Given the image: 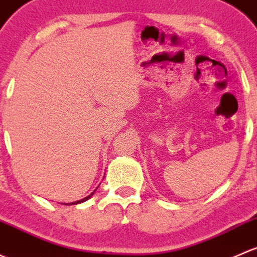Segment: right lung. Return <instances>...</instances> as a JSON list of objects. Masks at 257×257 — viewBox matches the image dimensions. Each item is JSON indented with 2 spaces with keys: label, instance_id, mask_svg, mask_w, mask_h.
Listing matches in <instances>:
<instances>
[{
  "label": "right lung",
  "instance_id": "1",
  "mask_svg": "<svg viewBox=\"0 0 257 257\" xmlns=\"http://www.w3.org/2000/svg\"><path fill=\"white\" fill-rule=\"evenodd\" d=\"M97 188H99V187H97ZM97 188H96V189H97ZM96 189H95V190H96ZM95 190H94V192H92V193H91V194H89V195H88V197H85V198H84V199H80V200H76V202H73V203H67V205H68V204H79V203H83V202H86V200H88V199H90V198H91V197H92V195H94ZM64 204H65V203H64Z\"/></svg>",
  "mask_w": 257,
  "mask_h": 257
}]
</instances>
